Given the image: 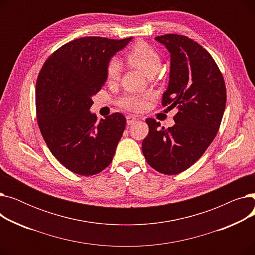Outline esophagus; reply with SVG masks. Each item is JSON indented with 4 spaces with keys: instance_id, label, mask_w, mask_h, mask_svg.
<instances>
[{
    "instance_id": "esophagus-1",
    "label": "esophagus",
    "mask_w": 255,
    "mask_h": 255,
    "mask_svg": "<svg viewBox=\"0 0 255 255\" xmlns=\"http://www.w3.org/2000/svg\"><path fill=\"white\" fill-rule=\"evenodd\" d=\"M136 120H137V119H136L134 116H131V115L127 116V117H126L127 125H131V124H133L134 122H136Z\"/></svg>"
}]
</instances>
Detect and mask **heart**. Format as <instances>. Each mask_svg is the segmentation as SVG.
<instances>
[{"mask_svg":"<svg viewBox=\"0 0 255 255\" xmlns=\"http://www.w3.org/2000/svg\"><path fill=\"white\" fill-rule=\"evenodd\" d=\"M126 60L132 66L141 71L144 75L154 76L161 67V59L159 53L148 43L138 41L133 44L126 52ZM122 66L118 59L113 58L106 66V78L109 83H116L119 80ZM150 94H128L119 100V104L124 109L132 112L143 111L149 100Z\"/></svg>","mask_w":255,"mask_h":255,"instance_id":"b5f03b06","label":"heart"}]
</instances>
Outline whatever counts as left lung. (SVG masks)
Returning a JSON list of instances; mask_svg holds the SVG:
<instances>
[{
  "label": "left lung",
  "mask_w": 255,
  "mask_h": 255,
  "mask_svg": "<svg viewBox=\"0 0 255 255\" xmlns=\"http://www.w3.org/2000/svg\"><path fill=\"white\" fill-rule=\"evenodd\" d=\"M155 40L170 53V71L162 105L177 107L175 125L165 129L146 119L143 156L157 171L177 175L194 164L215 138L226 104L223 76L210 53L192 39L166 34Z\"/></svg>",
  "instance_id": "obj_1"
}]
</instances>
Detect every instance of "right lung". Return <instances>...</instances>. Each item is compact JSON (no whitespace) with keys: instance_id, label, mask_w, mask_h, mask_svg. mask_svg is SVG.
<instances>
[{"instance_id":"add662e5","label":"right lung","mask_w":255,"mask_h":255,"mask_svg":"<svg viewBox=\"0 0 255 255\" xmlns=\"http://www.w3.org/2000/svg\"><path fill=\"white\" fill-rule=\"evenodd\" d=\"M131 37H84L64 44L45 61L36 83L40 132L59 162L80 176H93L112 161L126 126L116 113L97 122L92 97L106 82V66Z\"/></svg>"}]
</instances>
